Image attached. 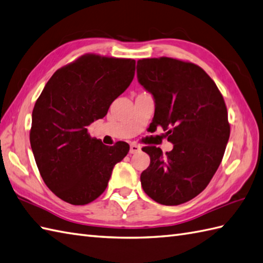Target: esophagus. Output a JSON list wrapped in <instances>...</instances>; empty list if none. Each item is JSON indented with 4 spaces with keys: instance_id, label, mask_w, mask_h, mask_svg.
Listing matches in <instances>:
<instances>
[{
    "instance_id": "1",
    "label": "esophagus",
    "mask_w": 263,
    "mask_h": 263,
    "mask_svg": "<svg viewBox=\"0 0 263 263\" xmlns=\"http://www.w3.org/2000/svg\"><path fill=\"white\" fill-rule=\"evenodd\" d=\"M139 151H141V146H139V145H137L136 143L130 144V149H129V153H130V154L138 153Z\"/></svg>"
}]
</instances>
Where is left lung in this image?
Masks as SVG:
<instances>
[{"label": "left lung", "instance_id": "1", "mask_svg": "<svg viewBox=\"0 0 263 263\" xmlns=\"http://www.w3.org/2000/svg\"><path fill=\"white\" fill-rule=\"evenodd\" d=\"M137 79L154 98L152 128L166 130L173 149L145 146L151 163L141 174L143 190L156 202L177 206L211 182L224 156L231 127L224 98L211 77L194 63L143 58Z\"/></svg>", "mask_w": 263, "mask_h": 263}]
</instances>
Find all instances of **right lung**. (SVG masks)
Instances as JSON below:
<instances>
[{
    "instance_id": "add662e5",
    "label": "right lung",
    "mask_w": 263,
    "mask_h": 263,
    "mask_svg": "<svg viewBox=\"0 0 263 263\" xmlns=\"http://www.w3.org/2000/svg\"><path fill=\"white\" fill-rule=\"evenodd\" d=\"M130 58L86 54L52 74L32 110L31 149L46 185L72 205H86L106 190L112 168L129 152L92 138L87 126L107 115L110 104L135 75Z\"/></svg>"
}]
</instances>
